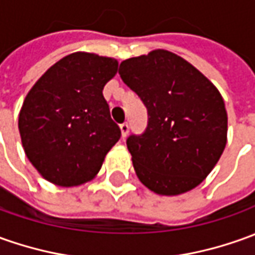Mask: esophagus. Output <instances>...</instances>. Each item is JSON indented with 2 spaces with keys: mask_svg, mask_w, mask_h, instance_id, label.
Masks as SVG:
<instances>
[{
  "mask_svg": "<svg viewBox=\"0 0 255 255\" xmlns=\"http://www.w3.org/2000/svg\"><path fill=\"white\" fill-rule=\"evenodd\" d=\"M128 129H129V127H128V124L127 123H123L120 126V131H121V136L123 138H126L128 135Z\"/></svg>",
  "mask_w": 255,
  "mask_h": 255,
  "instance_id": "obj_1",
  "label": "esophagus"
}]
</instances>
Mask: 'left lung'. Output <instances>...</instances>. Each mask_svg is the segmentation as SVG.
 I'll use <instances>...</instances> for the list:
<instances>
[{
	"label": "left lung",
	"instance_id": "8db88e82",
	"mask_svg": "<svg viewBox=\"0 0 255 255\" xmlns=\"http://www.w3.org/2000/svg\"><path fill=\"white\" fill-rule=\"evenodd\" d=\"M119 74L148 109L145 132L127 139L139 181L167 197L200 186L228 142L221 92L193 64L162 48L124 60Z\"/></svg>",
	"mask_w": 255,
	"mask_h": 255
}]
</instances>
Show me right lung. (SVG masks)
<instances>
[{"mask_svg":"<svg viewBox=\"0 0 255 255\" xmlns=\"http://www.w3.org/2000/svg\"><path fill=\"white\" fill-rule=\"evenodd\" d=\"M112 57L77 51L41 75L19 112V134L30 163L47 181L75 187L96 177L121 131L103 98L117 74Z\"/></svg>","mask_w":255,"mask_h":255,"instance_id":"add662e5","label":"right lung"}]
</instances>
